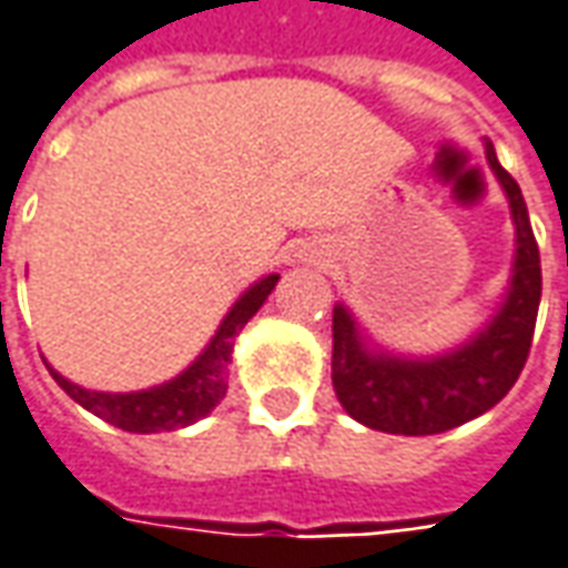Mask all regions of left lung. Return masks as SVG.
I'll use <instances>...</instances> for the list:
<instances>
[{"mask_svg":"<svg viewBox=\"0 0 568 568\" xmlns=\"http://www.w3.org/2000/svg\"><path fill=\"white\" fill-rule=\"evenodd\" d=\"M485 158L510 202L516 254L507 295L469 342L435 357L392 354L361 333L345 304H335V395L342 407L369 429L388 435H438L457 429L488 414L526 366L541 304V254L519 183L500 168L491 142H485Z\"/></svg>","mask_w":568,"mask_h":568,"instance_id":"obj_1","label":"left lung"}]
</instances>
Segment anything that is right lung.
<instances>
[{"label":"right lung","instance_id":"right-lung-1","mask_svg":"<svg viewBox=\"0 0 568 568\" xmlns=\"http://www.w3.org/2000/svg\"><path fill=\"white\" fill-rule=\"evenodd\" d=\"M276 283H280V273H270L264 280H257L230 307V314L223 316V323L217 326L214 338L207 342V348L171 382H161V385L142 388V392H92V388H80L77 382L64 379L49 364L45 366H49L52 379L83 410H90L118 429L139 432V435L183 429V426L199 423L223 400L226 382H230V364H233L235 335L242 333V326L261 311V304L267 301Z\"/></svg>","mask_w":568,"mask_h":568}]
</instances>
